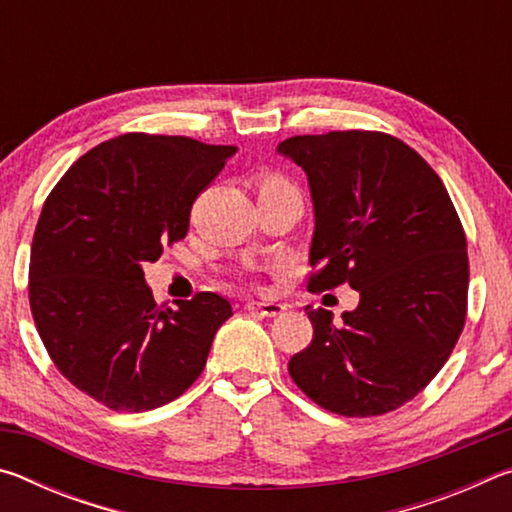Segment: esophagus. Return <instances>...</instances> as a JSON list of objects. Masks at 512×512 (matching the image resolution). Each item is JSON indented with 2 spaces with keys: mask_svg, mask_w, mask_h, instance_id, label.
Listing matches in <instances>:
<instances>
[{
  "mask_svg": "<svg viewBox=\"0 0 512 512\" xmlns=\"http://www.w3.org/2000/svg\"><path fill=\"white\" fill-rule=\"evenodd\" d=\"M246 309L257 311V314L268 316V318H275V316H280L282 311H287V307H284L282 302H264V300H250Z\"/></svg>",
  "mask_w": 512,
  "mask_h": 512,
  "instance_id": "esophagus-1",
  "label": "esophagus"
}]
</instances>
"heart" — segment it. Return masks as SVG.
<instances>
[{
    "label": "heart",
    "instance_id": "obj_1",
    "mask_svg": "<svg viewBox=\"0 0 512 512\" xmlns=\"http://www.w3.org/2000/svg\"><path fill=\"white\" fill-rule=\"evenodd\" d=\"M255 189H257V196L264 198V196H271V194H277V192H287V189H296V187H293L289 180L282 176V173L264 171L255 178Z\"/></svg>",
    "mask_w": 512,
    "mask_h": 512
}]
</instances>
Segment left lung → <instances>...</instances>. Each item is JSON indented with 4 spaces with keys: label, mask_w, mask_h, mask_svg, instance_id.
Wrapping results in <instances>:
<instances>
[{
    "label": "left lung",
    "mask_w": 512,
    "mask_h": 512,
    "mask_svg": "<svg viewBox=\"0 0 512 512\" xmlns=\"http://www.w3.org/2000/svg\"><path fill=\"white\" fill-rule=\"evenodd\" d=\"M277 151L305 169L314 198L309 291L350 284L359 307L305 309L314 339L289 375L311 402L372 418L411 402L438 375L467 314V241L443 180L379 131L296 135Z\"/></svg>",
    "instance_id": "left-lung-1"
}]
</instances>
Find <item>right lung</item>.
Segmentation results:
<instances>
[{
	"mask_svg": "<svg viewBox=\"0 0 512 512\" xmlns=\"http://www.w3.org/2000/svg\"><path fill=\"white\" fill-rule=\"evenodd\" d=\"M237 146L126 133L81 155L51 189L33 232L29 302L69 384L112 411L142 413L201 377L232 316L212 291L158 305L142 266L185 239L198 196Z\"/></svg>",
	"mask_w": 512,
	"mask_h": 512,
	"instance_id": "add662e5",
	"label": "right lung"
}]
</instances>
